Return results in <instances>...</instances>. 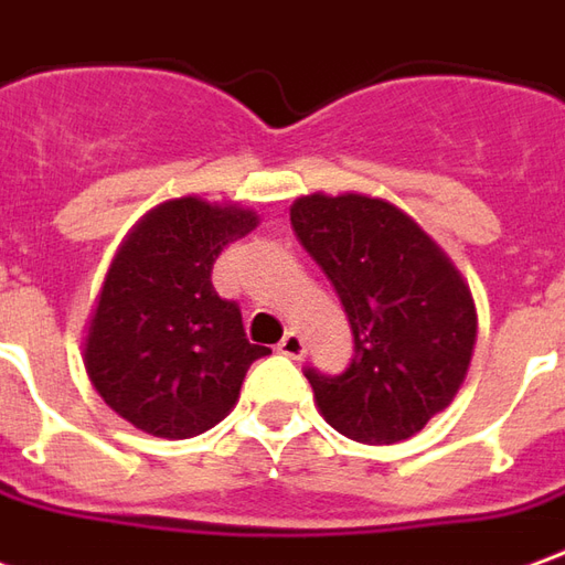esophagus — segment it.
Instances as JSON below:
<instances>
[{
    "label": "esophagus",
    "mask_w": 565,
    "mask_h": 565,
    "mask_svg": "<svg viewBox=\"0 0 565 565\" xmlns=\"http://www.w3.org/2000/svg\"><path fill=\"white\" fill-rule=\"evenodd\" d=\"M278 351H281L284 358H302V351H306V342H302V337L296 333V330H290V333H284V339L278 342Z\"/></svg>",
    "instance_id": "esophagus-1"
}]
</instances>
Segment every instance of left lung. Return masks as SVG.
<instances>
[{
	"label": "left lung",
	"instance_id": "8db88e82",
	"mask_svg": "<svg viewBox=\"0 0 565 565\" xmlns=\"http://www.w3.org/2000/svg\"><path fill=\"white\" fill-rule=\"evenodd\" d=\"M306 254L349 315L354 354L330 376L306 366L323 419L361 444H397L456 397L477 311L440 247L394 204L306 195L290 207Z\"/></svg>",
	"mask_w": 565,
	"mask_h": 565
}]
</instances>
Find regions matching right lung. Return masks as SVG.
<instances>
[{
    "label": "right lung",
    "mask_w": 565,
    "mask_h": 565,
    "mask_svg": "<svg viewBox=\"0 0 565 565\" xmlns=\"http://www.w3.org/2000/svg\"><path fill=\"white\" fill-rule=\"evenodd\" d=\"M256 216L177 199L156 207L121 244L90 318L85 366L97 394L134 428L183 440L214 428L269 349L244 337L238 302L211 271Z\"/></svg>",
    "instance_id": "1"
}]
</instances>
